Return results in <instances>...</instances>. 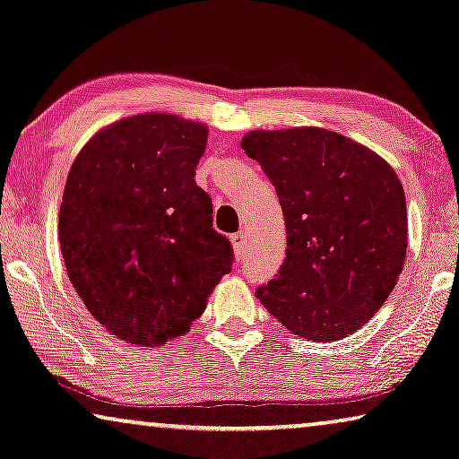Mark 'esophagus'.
Wrapping results in <instances>:
<instances>
[{
  "mask_svg": "<svg viewBox=\"0 0 459 459\" xmlns=\"http://www.w3.org/2000/svg\"><path fill=\"white\" fill-rule=\"evenodd\" d=\"M230 243H232V249H235V255L237 259L245 257V251H247V237L243 232H237V235L230 237Z\"/></svg>",
  "mask_w": 459,
  "mask_h": 459,
  "instance_id": "obj_1",
  "label": "esophagus"
}]
</instances>
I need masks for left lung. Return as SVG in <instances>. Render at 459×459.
Wrapping results in <instances>:
<instances>
[{
    "instance_id": "1",
    "label": "left lung",
    "mask_w": 459,
    "mask_h": 459,
    "mask_svg": "<svg viewBox=\"0 0 459 459\" xmlns=\"http://www.w3.org/2000/svg\"><path fill=\"white\" fill-rule=\"evenodd\" d=\"M278 192L288 249L261 304L298 337L331 343L372 318L396 286L406 200L380 155L333 130H253L241 141Z\"/></svg>"
}]
</instances>
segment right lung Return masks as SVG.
I'll return each mask as SVG.
<instances>
[{"label": "right lung", "mask_w": 459, "mask_h": 459, "mask_svg": "<svg viewBox=\"0 0 459 459\" xmlns=\"http://www.w3.org/2000/svg\"><path fill=\"white\" fill-rule=\"evenodd\" d=\"M208 128L136 114L91 138L71 165L59 214L67 275L108 333L143 347L181 337L232 267L195 184Z\"/></svg>", "instance_id": "add662e5"}]
</instances>
